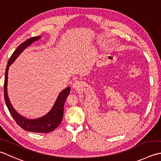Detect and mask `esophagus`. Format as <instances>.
Masks as SVG:
<instances>
[{
  "label": "esophagus",
  "mask_w": 161,
  "mask_h": 161,
  "mask_svg": "<svg viewBox=\"0 0 161 161\" xmlns=\"http://www.w3.org/2000/svg\"><path fill=\"white\" fill-rule=\"evenodd\" d=\"M80 86V82L78 81H75L73 83V84H72V87H73L74 89H76V88H78Z\"/></svg>",
  "instance_id": "esophagus-1"
}]
</instances>
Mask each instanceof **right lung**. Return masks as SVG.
<instances>
[{
    "label": "right lung",
    "instance_id": "add662e5",
    "mask_svg": "<svg viewBox=\"0 0 161 161\" xmlns=\"http://www.w3.org/2000/svg\"><path fill=\"white\" fill-rule=\"evenodd\" d=\"M41 37L36 36L28 39L17 47V49L12 53L11 57L9 58L5 70L4 81V97L6 105L8 107L9 113L12 116V117L14 118L15 121L17 122V124L21 128H23L24 130L26 131L33 132V133H47L53 131L61 124L63 116H64V103L69 93L70 92V87L68 86L65 88V89L63 90L58 94L54 105H53L51 110L47 114L42 116V117L33 119L25 118L23 116L19 114L13 107H12L10 101H9L8 94V76L9 67L17 59V58L21 54V53L25 49L27 48L28 46H30L33 42H36V41L38 40Z\"/></svg>",
    "mask_w": 161,
    "mask_h": 161
}]
</instances>
